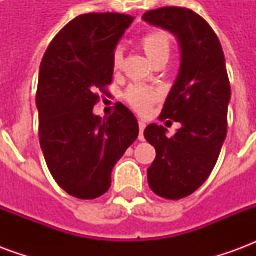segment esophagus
I'll return each mask as SVG.
<instances>
[{
	"instance_id": "1",
	"label": "esophagus",
	"mask_w": 256,
	"mask_h": 256,
	"mask_svg": "<svg viewBox=\"0 0 256 256\" xmlns=\"http://www.w3.org/2000/svg\"><path fill=\"white\" fill-rule=\"evenodd\" d=\"M145 126H146V124H145V122H142V120H140L138 122V128H140V141H144V130H145Z\"/></svg>"
}]
</instances>
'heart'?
Here are the masks:
<instances>
[{
  "label": "heart",
  "instance_id": "b5f03b06",
  "mask_svg": "<svg viewBox=\"0 0 256 256\" xmlns=\"http://www.w3.org/2000/svg\"><path fill=\"white\" fill-rule=\"evenodd\" d=\"M141 44H142L146 56L152 63H155L160 58H168V56H170V38L164 31H152L142 38ZM122 60V50L116 49L112 54V68L115 71L120 68ZM158 98H159V93L156 90L150 89V88H141V86H132L124 93L126 102L141 114H145L148 111Z\"/></svg>",
  "mask_w": 256,
  "mask_h": 256
}]
</instances>
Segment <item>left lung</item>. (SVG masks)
Returning <instances> with one entry per match:
<instances>
[{
  "mask_svg": "<svg viewBox=\"0 0 256 256\" xmlns=\"http://www.w3.org/2000/svg\"><path fill=\"white\" fill-rule=\"evenodd\" d=\"M142 19L176 36L181 66L160 120L182 126L174 137L152 123L144 136L156 150L148 184L160 198L178 200L198 190L215 167L228 132L230 84L225 56L214 30L193 10L177 6L150 10Z\"/></svg>",
  "mask_w": 256,
  "mask_h": 256,
  "instance_id": "left-lung-1",
  "label": "left lung"
}]
</instances>
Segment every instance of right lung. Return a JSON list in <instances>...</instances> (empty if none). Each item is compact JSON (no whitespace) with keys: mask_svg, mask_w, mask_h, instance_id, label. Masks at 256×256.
Segmentation results:
<instances>
[{"mask_svg":"<svg viewBox=\"0 0 256 256\" xmlns=\"http://www.w3.org/2000/svg\"><path fill=\"white\" fill-rule=\"evenodd\" d=\"M133 20L122 14H80L54 36L42 58L40 142L52 177L74 198L102 196L115 164L138 137V122L123 104L106 120L93 114L96 92L112 82V54Z\"/></svg>","mask_w":256,"mask_h":256,"instance_id":"right-lung-1","label":"right lung"}]
</instances>
